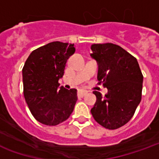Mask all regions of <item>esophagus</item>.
Segmentation results:
<instances>
[{
    "label": "esophagus",
    "instance_id": "obj_1",
    "mask_svg": "<svg viewBox=\"0 0 159 159\" xmlns=\"http://www.w3.org/2000/svg\"><path fill=\"white\" fill-rule=\"evenodd\" d=\"M87 93H88V91H87V90L80 89L79 91H78V96L83 97V96H85Z\"/></svg>",
    "mask_w": 159,
    "mask_h": 159
}]
</instances>
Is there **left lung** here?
Instances as JSON below:
<instances>
[{"instance_id": "left-lung-1", "label": "left lung", "mask_w": 159, "mask_h": 159, "mask_svg": "<svg viewBox=\"0 0 159 159\" xmlns=\"http://www.w3.org/2000/svg\"><path fill=\"white\" fill-rule=\"evenodd\" d=\"M91 50L98 64L99 83L108 89L105 97L93 91L96 102L91 113L101 126L117 129L132 118L140 104L143 75L137 59L120 46L93 44Z\"/></svg>"}]
</instances>
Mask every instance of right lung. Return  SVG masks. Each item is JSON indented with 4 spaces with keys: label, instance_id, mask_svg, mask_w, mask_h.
<instances>
[{
    "label": "right lung",
    "instance_id": "1",
    "mask_svg": "<svg viewBox=\"0 0 159 159\" xmlns=\"http://www.w3.org/2000/svg\"><path fill=\"white\" fill-rule=\"evenodd\" d=\"M76 51L74 44L50 42L34 50L23 67L24 95L38 122L55 126L69 118L76 105V89L59 86L67 59Z\"/></svg>",
    "mask_w": 159,
    "mask_h": 159
}]
</instances>
